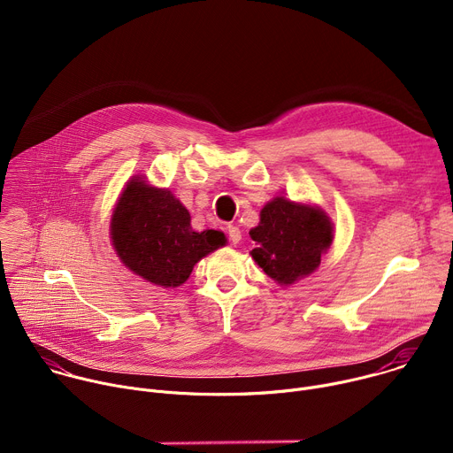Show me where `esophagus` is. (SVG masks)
<instances>
[{"label":"esophagus","mask_w":453,"mask_h":453,"mask_svg":"<svg viewBox=\"0 0 453 453\" xmlns=\"http://www.w3.org/2000/svg\"><path fill=\"white\" fill-rule=\"evenodd\" d=\"M227 234H229V240H231L233 243H238V242L242 240V231H240L238 226H229V227H227Z\"/></svg>","instance_id":"1"}]
</instances>
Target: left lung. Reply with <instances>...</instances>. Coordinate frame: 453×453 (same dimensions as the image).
Instances as JSON below:
<instances>
[{
    "instance_id": "1",
    "label": "left lung",
    "mask_w": 453,
    "mask_h": 453,
    "mask_svg": "<svg viewBox=\"0 0 453 453\" xmlns=\"http://www.w3.org/2000/svg\"><path fill=\"white\" fill-rule=\"evenodd\" d=\"M249 234L256 242L252 260L269 278L287 287L320 265V254L334 240V224L317 206L276 197L264 206L260 224Z\"/></svg>"
}]
</instances>
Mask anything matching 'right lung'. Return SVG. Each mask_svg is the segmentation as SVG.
Wrapping results in <instances>:
<instances>
[{
  "instance_id": "right-lung-1",
  "label": "right lung",
  "mask_w": 453,
  "mask_h": 453,
  "mask_svg": "<svg viewBox=\"0 0 453 453\" xmlns=\"http://www.w3.org/2000/svg\"><path fill=\"white\" fill-rule=\"evenodd\" d=\"M188 210L165 188L133 177L114 206L111 240L127 269L143 280L175 288L196 264L226 243L222 231H193Z\"/></svg>"
}]
</instances>
